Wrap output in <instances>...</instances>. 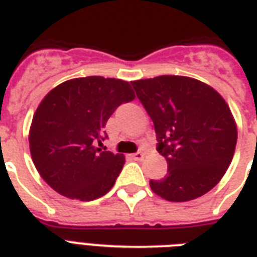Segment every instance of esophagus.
Instances as JSON below:
<instances>
[{
	"label": "esophagus",
	"mask_w": 257,
	"mask_h": 257,
	"mask_svg": "<svg viewBox=\"0 0 257 257\" xmlns=\"http://www.w3.org/2000/svg\"><path fill=\"white\" fill-rule=\"evenodd\" d=\"M145 157V153L144 152H137V153H133L132 155V159L136 161H141L144 160Z\"/></svg>",
	"instance_id": "esophagus-1"
}]
</instances>
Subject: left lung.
Returning a JSON list of instances; mask_svg holds the SVG:
<instances>
[{
	"instance_id": "1",
	"label": "left lung",
	"mask_w": 257,
	"mask_h": 257,
	"mask_svg": "<svg viewBox=\"0 0 257 257\" xmlns=\"http://www.w3.org/2000/svg\"><path fill=\"white\" fill-rule=\"evenodd\" d=\"M152 118L157 151L168 163L164 179L151 180L157 196L183 203L209 192L225 175L235 153L237 126L223 97L185 76L132 81Z\"/></svg>"
}]
</instances>
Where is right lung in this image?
<instances>
[{"label": "right lung", "mask_w": 257, "mask_h": 257, "mask_svg": "<svg viewBox=\"0 0 257 257\" xmlns=\"http://www.w3.org/2000/svg\"><path fill=\"white\" fill-rule=\"evenodd\" d=\"M128 81L101 76L72 78L53 88L34 112L29 148L38 173L60 195L90 201L108 193L125 164L101 151L104 128L118 105L135 98Z\"/></svg>", "instance_id": "right-lung-1"}]
</instances>
